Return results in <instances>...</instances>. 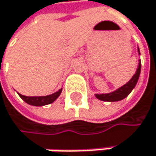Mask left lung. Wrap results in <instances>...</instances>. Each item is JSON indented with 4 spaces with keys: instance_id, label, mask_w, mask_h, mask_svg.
<instances>
[{
    "instance_id": "8db88e82",
    "label": "left lung",
    "mask_w": 156,
    "mask_h": 156,
    "mask_svg": "<svg viewBox=\"0 0 156 156\" xmlns=\"http://www.w3.org/2000/svg\"><path fill=\"white\" fill-rule=\"evenodd\" d=\"M137 52H139V55H140L139 47H137ZM140 69H141V62L140 60H139V65H137V68L136 70V74L131 77V80L126 84L118 88L116 91L108 94H96L95 97L101 101H106V102H116L124 99L126 96H128V94L132 92V90L136 85V82L139 80V77L140 75Z\"/></svg>"
}]
</instances>
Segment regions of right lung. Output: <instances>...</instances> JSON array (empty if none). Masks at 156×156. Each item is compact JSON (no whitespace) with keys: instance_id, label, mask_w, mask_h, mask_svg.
I'll return each mask as SVG.
<instances>
[{"instance_id":"add662e5","label":"right lung","mask_w":156,"mask_h":156,"mask_svg":"<svg viewBox=\"0 0 156 156\" xmlns=\"http://www.w3.org/2000/svg\"><path fill=\"white\" fill-rule=\"evenodd\" d=\"M62 90V89H60L56 93L49 94V95H46V96H25L20 94H19V95L23 99V101H25L29 105L35 106V107H42V106H46V105L53 103V102L60 96Z\"/></svg>"}]
</instances>
